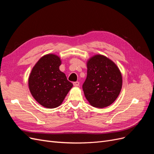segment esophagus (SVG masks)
Returning <instances> with one entry per match:
<instances>
[{"instance_id": "esophagus-1", "label": "esophagus", "mask_w": 154, "mask_h": 154, "mask_svg": "<svg viewBox=\"0 0 154 154\" xmlns=\"http://www.w3.org/2000/svg\"><path fill=\"white\" fill-rule=\"evenodd\" d=\"M73 85H74V86H75V87H78L79 85H80V82H74L73 83Z\"/></svg>"}]
</instances>
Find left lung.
<instances>
[{
    "mask_svg": "<svg viewBox=\"0 0 154 154\" xmlns=\"http://www.w3.org/2000/svg\"><path fill=\"white\" fill-rule=\"evenodd\" d=\"M122 87V74L112 60L100 54L89 59L82 88L92 106L98 108L109 106L119 96Z\"/></svg>",
    "mask_w": 154,
    "mask_h": 154,
    "instance_id": "1",
    "label": "left lung"
}]
</instances>
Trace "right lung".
I'll list each match as a JSON object with an SVG mask.
<instances>
[{"label":"right lung","mask_w":154,"mask_h":154,"mask_svg":"<svg viewBox=\"0 0 154 154\" xmlns=\"http://www.w3.org/2000/svg\"><path fill=\"white\" fill-rule=\"evenodd\" d=\"M60 57L49 54L38 60L30 74L28 82L31 94L46 108L54 109L61 105L73 86L60 71Z\"/></svg>","instance_id":"1"}]
</instances>
